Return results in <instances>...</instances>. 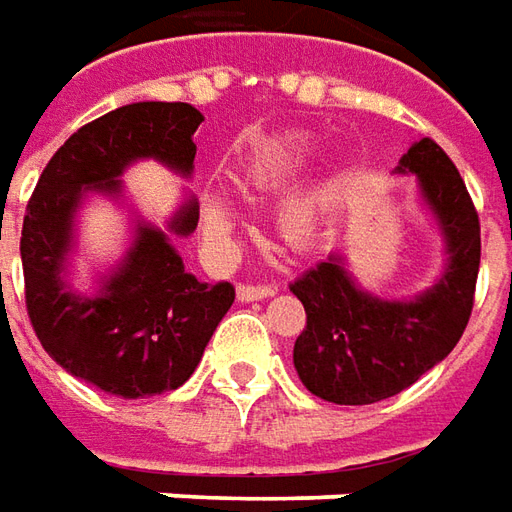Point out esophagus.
Instances as JSON below:
<instances>
[{
  "label": "esophagus",
  "instance_id": "esophagus-1",
  "mask_svg": "<svg viewBox=\"0 0 512 512\" xmlns=\"http://www.w3.org/2000/svg\"><path fill=\"white\" fill-rule=\"evenodd\" d=\"M278 287L273 284H250V281H242L239 287H236V298L239 301H259V298H270V295H276Z\"/></svg>",
  "mask_w": 512,
  "mask_h": 512
}]
</instances>
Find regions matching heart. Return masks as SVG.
<instances>
[{
    "label": "heart",
    "instance_id": "1",
    "mask_svg": "<svg viewBox=\"0 0 512 512\" xmlns=\"http://www.w3.org/2000/svg\"><path fill=\"white\" fill-rule=\"evenodd\" d=\"M309 139L303 133H284V136H273L267 142L256 144L248 155V164H245V183L253 189H262V192H273L281 189L298 175L303 164L309 161ZM326 197L323 192H298L292 195L278 214L281 222V231L290 236V239H303L315 231L317 220H320V211H323ZM206 222H209V231L214 239H225L231 234V214L220 203H211L206 211Z\"/></svg>",
    "mask_w": 512,
    "mask_h": 512
}]
</instances>
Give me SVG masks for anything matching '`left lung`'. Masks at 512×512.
I'll list each match as a JSON object with an SVG mask.
<instances>
[{"instance_id": "8db88e82", "label": "left lung", "mask_w": 512, "mask_h": 512, "mask_svg": "<svg viewBox=\"0 0 512 512\" xmlns=\"http://www.w3.org/2000/svg\"><path fill=\"white\" fill-rule=\"evenodd\" d=\"M398 172L418 175L446 236L449 267L415 301L362 292L340 259L315 264L292 281V295L306 309L292 362L306 390L331 404H376L407 390L449 357L474 309L479 214L460 172L429 136L412 144Z\"/></svg>"}]
</instances>
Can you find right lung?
Here are the masks:
<instances>
[{
  "instance_id": "1",
  "label": "right lung",
  "mask_w": 512,
  "mask_h": 512,
  "mask_svg": "<svg viewBox=\"0 0 512 512\" xmlns=\"http://www.w3.org/2000/svg\"><path fill=\"white\" fill-rule=\"evenodd\" d=\"M200 122L189 102H133L88 122L49 158L24 211V303L35 337L61 368L102 393L147 398L178 390L234 303V284L197 281L167 234L150 225L139 228L100 295H74L61 281L83 189L116 192L122 169L136 158H158L189 175ZM197 217L189 200L169 231L189 236Z\"/></svg>"
}]
</instances>
